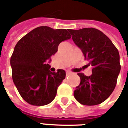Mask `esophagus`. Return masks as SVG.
<instances>
[{"instance_id":"esophagus-1","label":"esophagus","mask_w":128,"mask_h":128,"mask_svg":"<svg viewBox=\"0 0 128 128\" xmlns=\"http://www.w3.org/2000/svg\"><path fill=\"white\" fill-rule=\"evenodd\" d=\"M72 73L71 72H69V71H67L66 72V75H70V74H72Z\"/></svg>"}]
</instances>
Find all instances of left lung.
Masks as SVG:
<instances>
[{"label": "left lung", "instance_id": "8db88e82", "mask_svg": "<svg viewBox=\"0 0 128 128\" xmlns=\"http://www.w3.org/2000/svg\"><path fill=\"white\" fill-rule=\"evenodd\" d=\"M68 32L73 41L82 50L85 60L93 66L89 76L78 74L81 82L74 90V98L85 106L101 104L110 96L116 86L120 71L118 50L111 40L97 29H69Z\"/></svg>", "mask_w": 128, "mask_h": 128}]
</instances>
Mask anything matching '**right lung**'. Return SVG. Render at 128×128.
<instances>
[{"label": "right lung", "mask_w": 128, "mask_h": 128, "mask_svg": "<svg viewBox=\"0 0 128 128\" xmlns=\"http://www.w3.org/2000/svg\"><path fill=\"white\" fill-rule=\"evenodd\" d=\"M68 29L41 26L34 29L16 44L10 58L12 77L21 97L30 105L44 106L54 99L66 72H51L46 64L58 46L71 38Z\"/></svg>", "instance_id": "1"}]
</instances>
